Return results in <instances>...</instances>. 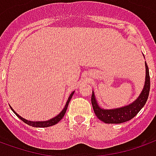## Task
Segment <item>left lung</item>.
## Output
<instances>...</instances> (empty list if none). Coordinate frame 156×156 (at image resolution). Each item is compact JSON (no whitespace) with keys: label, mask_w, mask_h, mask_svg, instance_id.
Here are the masks:
<instances>
[{"label":"left lung","mask_w":156,"mask_h":156,"mask_svg":"<svg viewBox=\"0 0 156 156\" xmlns=\"http://www.w3.org/2000/svg\"><path fill=\"white\" fill-rule=\"evenodd\" d=\"M145 64H146L145 85L139 97L131 104L125 106V107L115 108V109H102L98 104V101L96 100L95 95L93 91L91 101H92V105H93L95 115L99 120L108 124H120V123L126 122L132 119L134 116H136V115L141 110V108L145 106L148 99L150 87H151L148 66L146 62H145Z\"/></svg>","instance_id":"1"}]
</instances>
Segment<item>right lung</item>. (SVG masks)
<instances>
[{
  "label": "right lung",
  "instance_id": "obj_1",
  "mask_svg": "<svg viewBox=\"0 0 156 156\" xmlns=\"http://www.w3.org/2000/svg\"><path fill=\"white\" fill-rule=\"evenodd\" d=\"M73 93H74V92H73V93L70 94V96L69 97V99H68V101H67L66 102V104H65V107H64V108H63V110L61 111L60 113L58 114V116H55V117H54V118H52V119L50 120H48V121H45V122H31V121H28V120L25 119V118L21 117L20 115H18V114L12 109V107H10V108H11V110L14 112V113L16 114V115L19 117L20 119L21 120V121H23V122H25V123H26V124H28L29 126H34V127H49V126H54L55 125V124H57L58 122H59V121L63 118V116H64V114L66 112L69 101H70V100L72 98Z\"/></svg>",
  "mask_w": 156,
  "mask_h": 156
}]
</instances>
